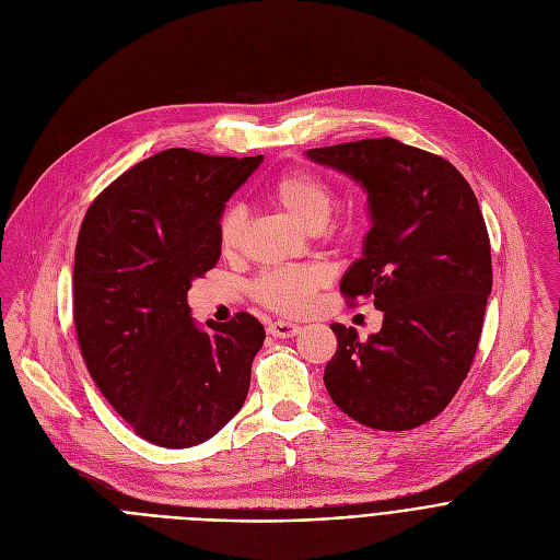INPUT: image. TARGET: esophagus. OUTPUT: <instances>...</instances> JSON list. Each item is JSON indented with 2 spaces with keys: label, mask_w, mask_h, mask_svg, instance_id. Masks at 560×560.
<instances>
[{
  "label": "esophagus",
  "mask_w": 560,
  "mask_h": 560,
  "mask_svg": "<svg viewBox=\"0 0 560 560\" xmlns=\"http://www.w3.org/2000/svg\"><path fill=\"white\" fill-rule=\"evenodd\" d=\"M301 332L299 324H288V322H275L268 326V335H272L275 339H290L296 337Z\"/></svg>",
  "instance_id": "1"
}]
</instances>
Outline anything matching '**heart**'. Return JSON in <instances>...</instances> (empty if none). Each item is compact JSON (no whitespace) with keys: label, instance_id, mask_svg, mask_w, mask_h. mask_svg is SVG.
<instances>
[{"label":"heart","instance_id":"heart-1","mask_svg":"<svg viewBox=\"0 0 560 560\" xmlns=\"http://www.w3.org/2000/svg\"><path fill=\"white\" fill-rule=\"evenodd\" d=\"M268 197L275 206H279L285 214H290L301 225L316 230L322 228L332 212L335 195L332 188L310 171L294 168L281 173L268 190ZM246 230V212L244 208L232 206L221 214L219 221V248L223 253H232L242 234ZM328 283V272L318 266L307 268H277L259 275L253 281V296L268 310L296 316L303 314L316 292Z\"/></svg>","mask_w":560,"mask_h":560}]
</instances>
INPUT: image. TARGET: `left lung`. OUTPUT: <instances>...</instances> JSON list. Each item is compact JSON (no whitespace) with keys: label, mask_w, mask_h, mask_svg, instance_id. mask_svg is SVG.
I'll list each match as a JSON object with an SVG mask.
<instances>
[{"label":"left lung","mask_w":560,"mask_h":560,"mask_svg":"<svg viewBox=\"0 0 560 560\" xmlns=\"http://www.w3.org/2000/svg\"><path fill=\"white\" fill-rule=\"evenodd\" d=\"M305 154L368 192L372 228L363 257L339 288L352 305L372 299L383 312L381 330L365 341L354 328L330 326L339 346L326 365V387L368 428H419L447 408L481 339L492 292L481 208L447 159L392 137Z\"/></svg>","instance_id":"8db88e82"}]
</instances>
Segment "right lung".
Listing matches in <instances>:
<instances>
[{
  "label": "right lung",
  "mask_w": 560,
  "mask_h": 560,
  "mask_svg": "<svg viewBox=\"0 0 560 560\" xmlns=\"http://www.w3.org/2000/svg\"><path fill=\"white\" fill-rule=\"evenodd\" d=\"M261 159L162 150L104 188L79 228V350L115 412L159 447L212 439L246 401L264 326L236 312L199 330L188 290L217 266L225 201Z\"/></svg>",
  "instance_id": "right-lung-1"
}]
</instances>
